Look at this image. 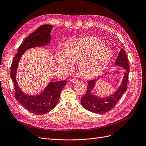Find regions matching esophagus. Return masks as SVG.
<instances>
[{
    "label": "esophagus",
    "instance_id": "esophagus-1",
    "mask_svg": "<svg viewBox=\"0 0 146 146\" xmlns=\"http://www.w3.org/2000/svg\"><path fill=\"white\" fill-rule=\"evenodd\" d=\"M79 81L78 79H76V78H73L72 79V83H76Z\"/></svg>",
    "mask_w": 146,
    "mask_h": 146
}]
</instances>
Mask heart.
<instances>
[{
  "mask_svg": "<svg viewBox=\"0 0 146 146\" xmlns=\"http://www.w3.org/2000/svg\"><path fill=\"white\" fill-rule=\"evenodd\" d=\"M111 57L110 48L93 36L68 40L65 44V53L59 50L56 56L59 67L68 72L73 70V63H79V72L86 78H93L101 74Z\"/></svg>",
  "mask_w": 146,
  "mask_h": 146,
  "instance_id": "b5f03b06",
  "label": "heart"
}]
</instances>
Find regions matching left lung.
Masks as SVG:
<instances>
[{
  "label": "left lung",
  "mask_w": 146,
  "mask_h": 146,
  "mask_svg": "<svg viewBox=\"0 0 146 146\" xmlns=\"http://www.w3.org/2000/svg\"><path fill=\"white\" fill-rule=\"evenodd\" d=\"M115 66H120L125 70L122 82L117 90L114 94L106 98H100L91 94V91L95 87L97 79L89 80L87 92L80 100L81 104L84 108L97 114L105 113L111 110L115 106L123 94L127 90L129 67L128 59L123 48H121L120 50L119 54L116 59Z\"/></svg>",
  "instance_id": "8db88e82"
}]
</instances>
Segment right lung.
Instances as JSON below:
<instances>
[{"mask_svg": "<svg viewBox=\"0 0 146 146\" xmlns=\"http://www.w3.org/2000/svg\"><path fill=\"white\" fill-rule=\"evenodd\" d=\"M53 26L50 25H41L26 38L18 49L17 53L14 57L11 78L15 88V98L25 109L36 115H42L50 111L57 104L62 89L66 84V80L50 82L42 92L36 96H31L22 92L16 80L18 64L23 53L32 47H41L50 43V32Z\"/></svg>", "mask_w": 146, "mask_h": 146, "instance_id": "obj_1", "label": "right lung"}]
</instances>
